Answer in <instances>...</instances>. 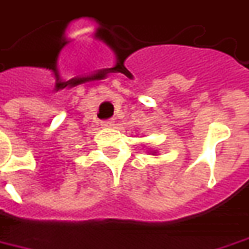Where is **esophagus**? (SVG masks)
Wrapping results in <instances>:
<instances>
[{
  "label": "esophagus",
  "mask_w": 249,
  "mask_h": 249,
  "mask_svg": "<svg viewBox=\"0 0 249 249\" xmlns=\"http://www.w3.org/2000/svg\"><path fill=\"white\" fill-rule=\"evenodd\" d=\"M114 125V121L113 120H109V121H103L102 123V126H105V128H110V126H113Z\"/></svg>",
  "instance_id": "34e87169"
}]
</instances>
